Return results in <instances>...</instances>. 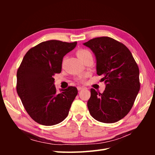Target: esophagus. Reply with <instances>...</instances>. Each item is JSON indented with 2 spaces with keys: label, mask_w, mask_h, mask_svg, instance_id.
Listing matches in <instances>:
<instances>
[{
  "label": "esophagus",
  "mask_w": 155,
  "mask_h": 155,
  "mask_svg": "<svg viewBox=\"0 0 155 155\" xmlns=\"http://www.w3.org/2000/svg\"><path fill=\"white\" fill-rule=\"evenodd\" d=\"M84 87H77V89L78 90V91H81V90H83V89H84Z\"/></svg>",
  "instance_id": "1"
}]
</instances>
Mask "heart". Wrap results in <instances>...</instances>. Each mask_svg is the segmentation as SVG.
Listing matches in <instances>:
<instances>
[{
  "label": "heart",
  "instance_id": "b5f03b06",
  "mask_svg": "<svg viewBox=\"0 0 155 155\" xmlns=\"http://www.w3.org/2000/svg\"><path fill=\"white\" fill-rule=\"evenodd\" d=\"M91 54V53L90 52V51L87 50V49H80V50L78 51L77 52V57L79 59L83 58L84 57H86V56H87L88 54Z\"/></svg>",
  "mask_w": 155,
  "mask_h": 155
}]
</instances>
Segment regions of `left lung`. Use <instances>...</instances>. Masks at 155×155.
Returning a JSON list of instances; mask_svg holds the SVG:
<instances>
[{
  "label": "left lung",
  "mask_w": 155,
  "mask_h": 155,
  "mask_svg": "<svg viewBox=\"0 0 155 155\" xmlns=\"http://www.w3.org/2000/svg\"><path fill=\"white\" fill-rule=\"evenodd\" d=\"M83 45L94 53L97 74L106 84L103 93L91 89L89 113L102 123L120 120L129 113L140 90L137 62L126 46L112 38H94Z\"/></svg>",
  "instance_id": "obj_1"
}]
</instances>
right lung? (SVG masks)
Here are the masks:
<instances>
[{
    "label": "right lung",
    "mask_w": 155,
    "mask_h": 155,
    "mask_svg": "<svg viewBox=\"0 0 155 155\" xmlns=\"http://www.w3.org/2000/svg\"><path fill=\"white\" fill-rule=\"evenodd\" d=\"M77 44L45 41L31 48L22 59L16 74V91L28 114L39 124L52 126L68 116L77 88L68 87L57 92L54 75L61 72L63 57Z\"/></svg>",
    "instance_id": "1"
}]
</instances>
